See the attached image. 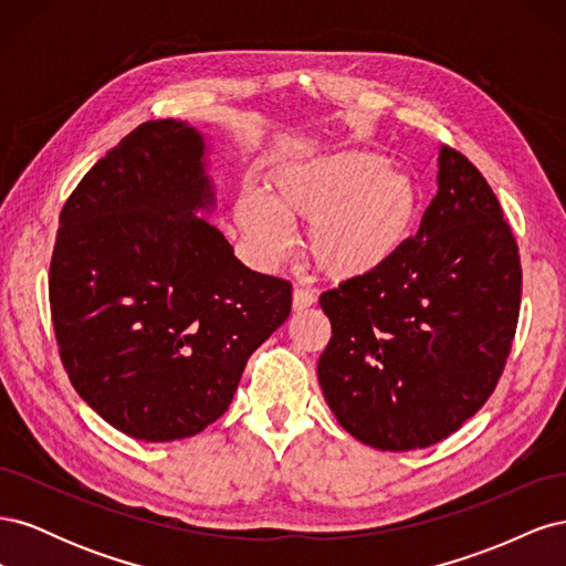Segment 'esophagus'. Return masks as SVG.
I'll list each match as a JSON object with an SVG mask.
<instances>
[{
    "instance_id": "obj_1",
    "label": "esophagus",
    "mask_w": 566,
    "mask_h": 566,
    "mask_svg": "<svg viewBox=\"0 0 566 566\" xmlns=\"http://www.w3.org/2000/svg\"><path fill=\"white\" fill-rule=\"evenodd\" d=\"M314 302H316V295L310 293V290H304V287H295V290H293V310H295V312L310 310V306H312Z\"/></svg>"
}]
</instances>
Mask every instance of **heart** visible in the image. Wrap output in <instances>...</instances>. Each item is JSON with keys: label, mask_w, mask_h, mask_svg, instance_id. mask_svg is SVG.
I'll return each instance as SVG.
<instances>
[{"label": "heart", "mask_w": 566, "mask_h": 566, "mask_svg": "<svg viewBox=\"0 0 566 566\" xmlns=\"http://www.w3.org/2000/svg\"><path fill=\"white\" fill-rule=\"evenodd\" d=\"M238 227L264 264L293 248V221L306 227V254L328 279L366 276L389 264L410 241L420 217V188L373 150H335L281 167L269 202L245 193Z\"/></svg>", "instance_id": "1"}]
</instances>
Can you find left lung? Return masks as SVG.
<instances>
[{
  "mask_svg": "<svg viewBox=\"0 0 566 566\" xmlns=\"http://www.w3.org/2000/svg\"><path fill=\"white\" fill-rule=\"evenodd\" d=\"M439 191L382 269L321 295L333 337L318 382L337 422L380 451L447 439L499 385L522 266L499 198L462 153L439 148Z\"/></svg>",
  "mask_w": 566,
  "mask_h": 566,
  "instance_id": "left-lung-1",
  "label": "left lung"
}]
</instances>
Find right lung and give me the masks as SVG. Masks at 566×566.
<instances>
[{"mask_svg":"<svg viewBox=\"0 0 566 566\" xmlns=\"http://www.w3.org/2000/svg\"><path fill=\"white\" fill-rule=\"evenodd\" d=\"M205 136L150 119L63 205L49 302L73 387L142 441L202 432L227 413L250 354L290 316L287 281L248 269L208 219Z\"/></svg>","mask_w":566,"mask_h":566,"instance_id":"1","label":"right lung"}]
</instances>
